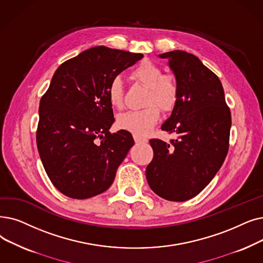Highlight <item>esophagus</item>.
<instances>
[{
    "label": "esophagus",
    "mask_w": 263,
    "mask_h": 263,
    "mask_svg": "<svg viewBox=\"0 0 263 263\" xmlns=\"http://www.w3.org/2000/svg\"><path fill=\"white\" fill-rule=\"evenodd\" d=\"M134 141L136 144H142V143H146L147 140L144 138H140V136H134Z\"/></svg>",
    "instance_id": "obj_1"
}]
</instances>
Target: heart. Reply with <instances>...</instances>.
<instances>
[{
  "label": "heart",
  "mask_w": 263,
  "mask_h": 263,
  "mask_svg": "<svg viewBox=\"0 0 263 263\" xmlns=\"http://www.w3.org/2000/svg\"><path fill=\"white\" fill-rule=\"evenodd\" d=\"M134 81L148 87L146 104L140 110H130L117 117V127L135 136H144L149 132L160 119V107L171 109L177 99V86L173 77L163 75L161 67L152 61H143L131 72ZM107 98L112 107L121 108L123 105L122 84L119 78L112 79L107 88ZM157 103V106L154 103Z\"/></svg>",
  "instance_id": "b5f03b06"
}]
</instances>
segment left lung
<instances>
[{
  "instance_id": "1",
  "label": "left lung",
  "mask_w": 263,
  "mask_h": 263,
  "mask_svg": "<svg viewBox=\"0 0 263 263\" xmlns=\"http://www.w3.org/2000/svg\"><path fill=\"white\" fill-rule=\"evenodd\" d=\"M173 72L177 99L161 129L178 135L170 144L151 140L154 158L146 167L152 190L165 200H189L206 187L229 149L231 112L219 78L192 53L158 54Z\"/></svg>"
}]
</instances>
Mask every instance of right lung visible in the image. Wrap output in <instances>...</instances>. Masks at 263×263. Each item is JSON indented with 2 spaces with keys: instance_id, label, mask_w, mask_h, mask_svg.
<instances>
[{
  "instance_id": "obj_1",
  "label": "right lung",
  "mask_w": 263,
  "mask_h": 263,
  "mask_svg": "<svg viewBox=\"0 0 263 263\" xmlns=\"http://www.w3.org/2000/svg\"><path fill=\"white\" fill-rule=\"evenodd\" d=\"M142 53L89 48L62 63L40 102L36 144L45 171L64 196L88 199L107 190L134 141L110 133L107 88Z\"/></svg>"
}]
</instances>
